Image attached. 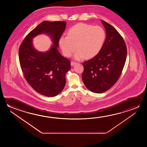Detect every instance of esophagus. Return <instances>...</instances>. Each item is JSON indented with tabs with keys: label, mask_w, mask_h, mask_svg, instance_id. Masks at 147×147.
<instances>
[{
	"label": "esophagus",
	"mask_w": 147,
	"mask_h": 147,
	"mask_svg": "<svg viewBox=\"0 0 147 147\" xmlns=\"http://www.w3.org/2000/svg\"><path fill=\"white\" fill-rule=\"evenodd\" d=\"M76 63V62H75V61H71V65H72V66H73V65H75Z\"/></svg>",
	"instance_id": "esophagus-1"
}]
</instances>
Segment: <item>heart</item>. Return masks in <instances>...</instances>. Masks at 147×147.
Here are the masks:
<instances>
[{
    "instance_id": "b5f03b06",
    "label": "heart",
    "mask_w": 147,
    "mask_h": 147,
    "mask_svg": "<svg viewBox=\"0 0 147 147\" xmlns=\"http://www.w3.org/2000/svg\"><path fill=\"white\" fill-rule=\"evenodd\" d=\"M106 39V33L100 26L79 23L71 28L67 36H61L59 44L64 56L69 57L76 50V59L91 58L101 50Z\"/></svg>"
}]
</instances>
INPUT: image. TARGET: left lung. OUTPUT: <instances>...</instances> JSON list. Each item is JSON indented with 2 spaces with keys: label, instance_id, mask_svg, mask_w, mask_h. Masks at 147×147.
<instances>
[{
  "label": "left lung",
  "instance_id": "1",
  "mask_svg": "<svg viewBox=\"0 0 147 147\" xmlns=\"http://www.w3.org/2000/svg\"><path fill=\"white\" fill-rule=\"evenodd\" d=\"M106 29V40L101 50L93 58L83 63L82 79L90 91L101 93L117 82L127 57V47L115 28L101 20Z\"/></svg>",
  "mask_w": 147,
  "mask_h": 147
}]
</instances>
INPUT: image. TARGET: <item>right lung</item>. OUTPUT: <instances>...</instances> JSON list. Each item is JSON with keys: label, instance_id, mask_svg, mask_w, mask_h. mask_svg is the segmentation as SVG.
<instances>
[{"label": "right lung", "instance_id": "obj_1", "mask_svg": "<svg viewBox=\"0 0 147 147\" xmlns=\"http://www.w3.org/2000/svg\"><path fill=\"white\" fill-rule=\"evenodd\" d=\"M65 26V22L43 21L26 36L18 51L25 79L35 91L46 96H55L62 91L65 86V74L71 68L70 60L57 50ZM41 33L50 35L54 43L46 53L37 52L32 46V38Z\"/></svg>", "mask_w": 147, "mask_h": 147}]
</instances>
